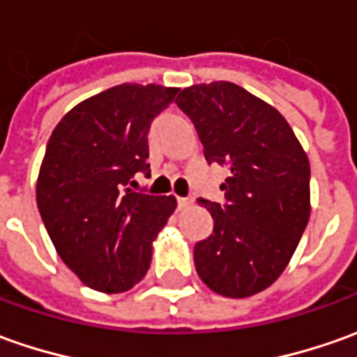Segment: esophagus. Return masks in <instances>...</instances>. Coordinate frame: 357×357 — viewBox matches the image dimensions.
I'll return each instance as SVG.
<instances>
[{
    "instance_id": "34e87169",
    "label": "esophagus",
    "mask_w": 357,
    "mask_h": 357,
    "mask_svg": "<svg viewBox=\"0 0 357 357\" xmlns=\"http://www.w3.org/2000/svg\"><path fill=\"white\" fill-rule=\"evenodd\" d=\"M191 203H193V199H189V197H178V207H181V209H183V207H189Z\"/></svg>"
}]
</instances>
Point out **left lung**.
<instances>
[{
	"label": "left lung",
	"mask_w": 357,
	"mask_h": 357,
	"mask_svg": "<svg viewBox=\"0 0 357 357\" xmlns=\"http://www.w3.org/2000/svg\"><path fill=\"white\" fill-rule=\"evenodd\" d=\"M176 103L205 160L229 168L225 203L203 201L215 225L195 244V270L222 297H252L283 273L307 229L309 158L280 111L236 84L185 87Z\"/></svg>",
	"instance_id": "left-lung-1"
}]
</instances>
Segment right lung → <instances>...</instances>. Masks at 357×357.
I'll return each mask as SVG.
<instances>
[{
  "label": "right lung",
  "instance_id": "obj_1",
  "mask_svg": "<svg viewBox=\"0 0 357 357\" xmlns=\"http://www.w3.org/2000/svg\"><path fill=\"white\" fill-rule=\"evenodd\" d=\"M178 87L121 84L68 111L48 138L36 205L58 256L82 283L121 293L146 275L176 197L128 188L150 172L148 130Z\"/></svg>",
  "mask_w": 357,
  "mask_h": 357
}]
</instances>
